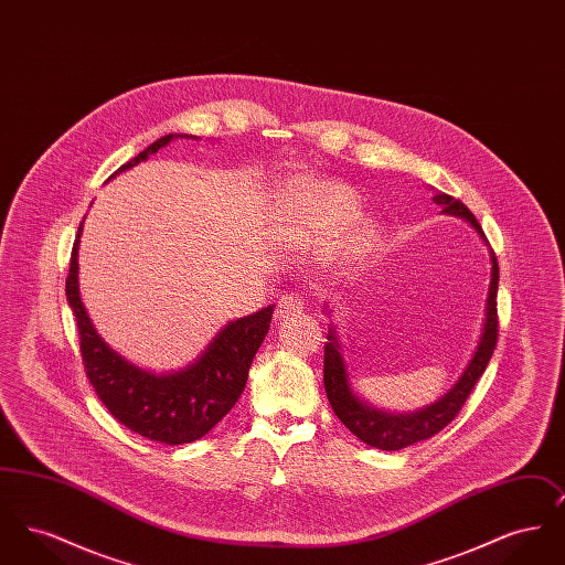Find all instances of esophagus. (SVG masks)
Returning a JSON list of instances; mask_svg holds the SVG:
<instances>
[{
  "label": "esophagus",
  "instance_id": "obj_1",
  "mask_svg": "<svg viewBox=\"0 0 565 565\" xmlns=\"http://www.w3.org/2000/svg\"><path fill=\"white\" fill-rule=\"evenodd\" d=\"M302 309H305V298L302 296L295 295V292L284 295L277 302V318H290V316L300 313Z\"/></svg>",
  "mask_w": 565,
  "mask_h": 565
}]
</instances>
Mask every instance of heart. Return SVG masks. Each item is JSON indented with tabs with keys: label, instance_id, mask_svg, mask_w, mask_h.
<instances>
[{
	"label": "heart",
	"instance_id": "b5f03b06",
	"mask_svg": "<svg viewBox=\"0 0 565 565\" xmlns=\"http://www.w3.org/2000/svg\"><path fill=\"white\" fill-rule=\"evenodd\" d=\"M358 215V199L350 189L332 182H305L290 190L279 210V228L288 239L318 242L337 235ZM373 239V226L355 228V245Z\"/></svg>",
	"mask_w": 565,
	"mask_h": 565
}]
</instances>
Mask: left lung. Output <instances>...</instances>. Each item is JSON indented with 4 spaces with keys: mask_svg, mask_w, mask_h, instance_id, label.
<instances>
[{
    "mask_svg": "<svg viewBox=\"0 0 565 565\" xmlns=\"http://www.w3.org/2000/svg\"><path fill=\"white\" fill-rule=\"evenodd\" d=\"M434 203L440 205V212L447 215H456L466 220L483 239L484 245L489 247L487 237H484L481 224L477 222L475 214L454 196L445 194V192H436ZM489 258H491V281H489V290H487V302H484V320L483 330H481V339L479 345L472 353L468 366L463 369V373L459 375L454 387L440 396L436 403L428 404L419 411L413 413H390V411H381L371 403L362 401L355 390L351 387L350 371H348V362L343 358V345L339 341L337 334V326L330 323L328 328V343L323 348V387H326V396L328 403L332 406V411L337 413V417L350 428L351 434H355L362 443L383 449V451H398L408 445H415L419 440L431 438L434 434L443 430L445 426H449L456 419L459 408L466 403V398L470 396V392L475 390L477 381L481 375L493 355L495 350V341H498V309H495V296H498V281H500V269H498V260L493 249L489 247ZM326 311L330 313L332 309Z\"/></svg>",
    "mask_w": 565,
    "mask_h": 565,
    "instance_id": "1",
    "label": "left lung"
}]
</instances>
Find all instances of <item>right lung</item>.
<instances>
[{
    "instance_id": "1",
    "label": "right lung",
    "mask_w": 565,
    "mask_h": 565,
    "mask_svg": "<svg viewBox=\"0 0 565 565\" xmlns=\"http://www.w3.org/2000/svg\"><path fill=\"white\" fill-rule=\"evenodd\" d=\"M175 137L189 135H164L122 164L111 178L157 154ZM190 137L194 139V135ZM82 224L84 220L72 249L65 295L78 323L82 362L88 381L109 413L129 430L164 445L199 440L239 401L252 360L269 332L273 305L226 323L205 351L180 371L157 375L139 369L109 348L84 309L78 284Z\"/></svg>"
}]
</instances>
